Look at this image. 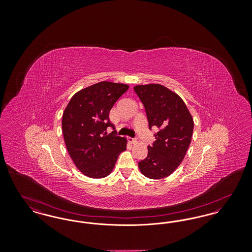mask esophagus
<instances>
[{"label":"esophagus","instance_id":"1","mask_svg":"<svg viewBox=\"0 0 252 252\" xmlns=\"http://www.w3.org/2000/svg\"><path fill=\"white\" fill-rule=\"evenodd\" d=\"M127 140H128V142H129L130 144H135V143H137V140H136V139H134V138H131V137H128V138H127Z\"/></svg>","mask_w":252,"mask_h":252}]
</instances>
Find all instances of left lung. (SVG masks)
Instances as JSON below:
<instances>
[{"instance_id":"left-lung-1","label":"left lung","mask_w":252,"mask_h":252,"mask_svg":"<svg viewBox=\"0 0 252 252\" xmlns=\"http://www.w3.org/2000/svg\"><path fill=\"white\" fill-rule=\"evenodd\" d=\"M134 91L144 104L150 129H159L139 169L151 180L167 178L180 166L191 144L192 115L180 96L162 85H137Z\"/></svg>"}]
</instances>
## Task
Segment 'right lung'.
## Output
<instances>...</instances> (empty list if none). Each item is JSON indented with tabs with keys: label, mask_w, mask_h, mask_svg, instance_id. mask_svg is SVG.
Here are the masks:
<instances>
[{
	"label": "right lung",
	"mask_w": 252,
	"mask_h": 252,
	"mask_svg": "<svg viewBox=\"0 0 252 252\" xmlns=\"http://www.w3.org/2000/svg\"><path fill=\"white\" fill-rule=\"evenodd\" d=\"M129 86L102 81L72 96L62 116L67 150L76 168L86 177L103 179L112 172L117 158L126 149V138L108 134L109 111Z\"/></svg>",
	"instance_id": "obj_1"
}]
</instances>
